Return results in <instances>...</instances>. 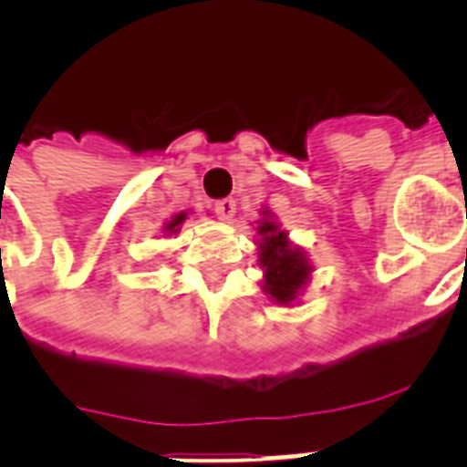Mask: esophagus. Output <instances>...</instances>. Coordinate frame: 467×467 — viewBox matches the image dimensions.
<instances>
[{
  "mask_svg": "<svg viewBox=\"0 0 467 467\" xmlns=\"http://www.w3.org/2000/svg\"><path fill=\"white\" fill-rule=\"evenodd\" d=\"M215 213H218L220 220H233L234 213H237V203H234L233 198H223L215 203Z\"/></svg>",
  "mask_w": 467,
  "mask_h": 467,
  "instance_id": "1",
  "label": "esophagus"
}]
</instances>
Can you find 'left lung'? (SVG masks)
<instances>
[{
  "mask_svg": "<svg viewBox=\"0 0 467 467\" xmlns=\"http://www.w3.org/2000/svg\"><path fill=\"white\" fill-rule=\"evenodd\" d=\"M259 234L264 237L262 256H259V266L264 269L266 276V291L276 303H291L296 293L307 278V264L300 252H293L285 242V234L278 233L274 223H264L259 227Z\"/></svg>",
  "mask_w": 467,
  "mask_h": 467,
  "instance_id": "1",
  "label": "left lung"
}]
</instances>
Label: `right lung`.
Returning a JSON list of instances; mask_svg holds the SVG:
<instances>
[{
  "label": "right lung",
  "mask_w": 467,
  "mask_h": 467,
  "mask_svg": "<svg viewBox=\"0 0 467 467\" xmlns=\"http://www.w3.org/2000/svg\"><path fill=\"white\" fill-rule=\"evenodd\" d=\"M183 218H186V215H183V213H179V215H176V218L171 220V223H169V225H167V230H174V227L179 225V223H182Z\"/></svg>",
  "instance_id": "right-lung-1"
}]
</instances>
